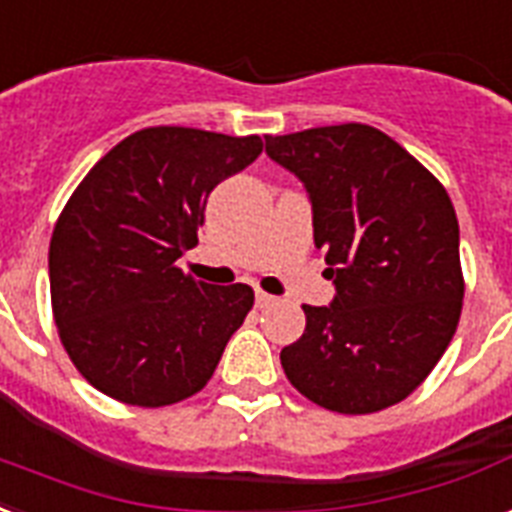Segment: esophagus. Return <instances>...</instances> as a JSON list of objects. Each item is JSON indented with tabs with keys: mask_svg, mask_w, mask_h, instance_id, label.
<instances>
[{
	"mask_svg": "<svg viewBox=\"0 0 512 512\" xmlns=\"http://www.w3.org/2000/svg\"><path fill=\"white\" fill-rule=\"evenodd\" d=\"M272 301H275V296H272V293H264L256 288V307H269Z\"/></svg>",
	"mask_w": 512,
	"mask_h": 512,
	"instance_id": "obj_1",
	"label": "esophagus"
}]
</instances>
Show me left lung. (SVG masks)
I'll return each instance as SVG.
<instances>
[{
    "label": "left lung",
    "mask_w": 512,
    "mask_h": 512,
    "mask_svg": "<svg viewBox=\"0 0 512 512\" xmlns=\"http://www.w3.org/2000/svg\"><path fill=\"white\" fill-rule=\"evenodd\" d=\"M269 160L299 178L315 248L334 280L328 307L283 347L288 382L339 414H371L417 390L462 312L459 224L441 181L360 122L267 136Z\"/></svg>",
    "instance_id": "1"
}]
</instances>
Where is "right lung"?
Masks as SVG:
<instances>
[{
	"label": "right lung",
	"instance_id": "1",
	"mask_svg": "<svg viewBox=\"0 0 512 512\" xmlns=\"http://www.w3.org/2000/svg\"><path fill=\"white\" fill-rule=\"evenodd\" d=\"M259 136L146 128L82 178L50 240L61 342L95 390L157 408L200 392L253 307L245 283L176 267L197 245L208 194L261 154Z\"/></svg>",
	"mask_w": 512,
	"mask_h": 512
}]
</instances>
